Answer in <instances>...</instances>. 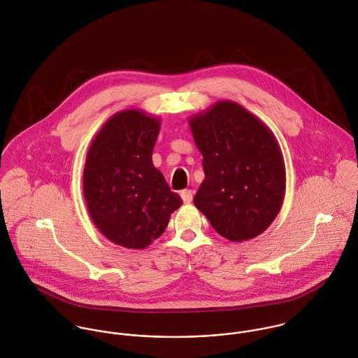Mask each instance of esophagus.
<instances>
[{
	"instance_id": "34e87169",
	"label": "esophagus",
	"mask_w": 358,
	"mask_h": 358,
	"mask_svg": "<svg viewBox=\"0 0 358 358\" xmlns=\"http://www.w3.org/2000/svg\"><path fill=\"white\" fill-rule=\"evenodd\" d=\"M180 197H182L185 204H190L193 201V192L192 190H183L180 193Z\"/></svg>"
}]
</instances>
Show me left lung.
<instances>
[{
    "mask_svg": "<svg viewBox=\"0 0 358 358\" xmlns=\"http://www.w3.org/2000/svg\"><path fill=\"white\" fill-rule=\"evenodd\" d=\"M205 179L194 205L233 243L262 234L285 196V164L267 125L238 103L219 101L189 118Z\"/></svg>",
    "mask_w": 358,
    "mask_h": 358,
    "instance_id": "8db88e82",
    "label": "left lung"
}]
</instances>
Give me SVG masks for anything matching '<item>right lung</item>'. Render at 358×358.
Segmentation results:
<instances>
[{
	"label": "right lung",
	"instance_id": "right-lung-1",
	"mask_svg": "<svg viewBox=\"0 0 358 358\" xmlns=\"http://www.w3.org/2000/svg\"><path fill=\"white\" fill-rule=\"evenodd\" d=\"M161 122L143 110H122L103 124L85 159L83 189L103 236L124 248L145 250L182 205L153 165Z\"/></svg>",
	"mask_w": 358,
	"mask_h": 358
}]
</instances>
